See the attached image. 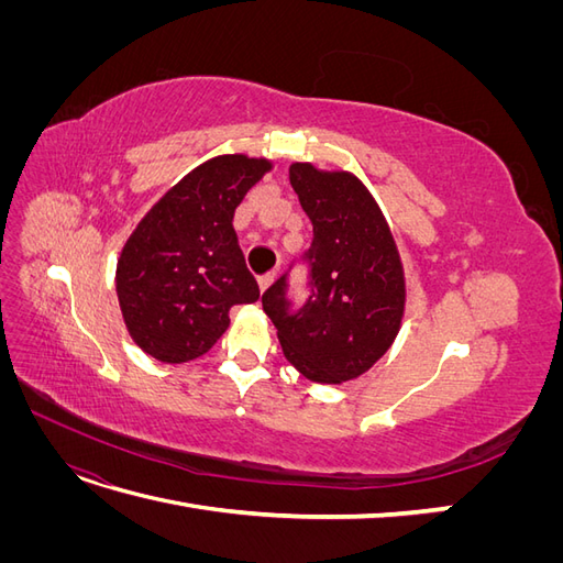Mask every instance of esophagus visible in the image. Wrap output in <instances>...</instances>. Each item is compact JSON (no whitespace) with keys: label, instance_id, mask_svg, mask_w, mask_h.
<instances>
[{"label":"esophagus","instance_id":"obj_1","mask_svg":"<svg viewBox=\"0 0 563 563\" xmlns=\"http://www.w3.org/2000/svg\"><path fill=\"white\" fill-rule=\"evenodd\" d=\"M275 279H277V275H275V272H267V275H263V277L258 279V286H261V291L265 294V291H267V288H269L272 284H275Z\"/></svg>","mask_w":563,"mask_h":563}]
</instances>
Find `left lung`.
Here are the masks:
<instances>
[{
    "instance_id": "8db88e82",
    "label": "left lung",
    "mask_w": 563,
    "mask_h": 563,
    "mask_svg": "<svg viewBox=\"0 0 563 563\" xmlns=\"http://www.w3.org/2000/svg\"><path fill=\"white\" fill-rule=\"evenodd\" d=\"M288 178L314 228V294L291 312L282 277L263 294V310L288 364L312 383L340 385L395 343L406 308L401 255L378 201L354 174L294 162Z\"/></svg>"
}]
</instances>
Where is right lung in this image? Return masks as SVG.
Segmentation results:
<instances>
[{"instance_id": "obj_1", "label": "right lung", "mask_w": 563, "mask_h": 563, "mask_svg": "<svg viewBox=\"0 0 563 563\" xmlns=\"http://www.w3.org/2000/svg\"><path fill=\"white\" fill-rule=\"evenodd\" d=\"M272 162L218 155L180 178L117 258V298L126 331L145 354L185 364L230 327L234 305L261 298L232 228L234 209Z\"/></svg>"}]
</instances>
